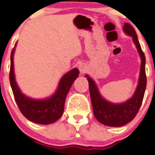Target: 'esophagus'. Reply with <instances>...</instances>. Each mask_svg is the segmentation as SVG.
<instances>
[{
  "mask_svg": "<svg viewBox=\"0 0 155 155\" xmlns=\"http://www.w3.org/2000/svg\"><path fill=\"white\" fill-rule=\"evenodd\" d=\"M86 68L87 67H86V66L84 64V63H81V64L79 66V69L82 73H83L86 72Z\"/></svg>",
  "mask_w": 155,
  "mask_h": 155,
  "instance_id": "obj_1",
  "label": "esophagus"
}]
</instances>
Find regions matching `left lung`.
Here are the masks:
<instances>
[{
    "instance_id": "8db88e82",
    "label": "left lung",
    "mask_w": 155,
    "mask_h": 155,
    "mask_svg": "<svg viewBox=\"0 0 155 155\" xmlns=\"http://www.w3.org/2000/svg\"><path fill=\"white\" fill-rule=\"evenodd\" d=\"M123 30L127 35L132 37L133 42L136 46L141 60L138 84L132 97L123 103L114 104L108 102L102 97L95 82L88 75L86 76L89 82V92L94 115L100 123L111 127L122 126L133 120L142 103L147 85L145 56L141 50L136 32L132 26L128 23L125 24Z\"/></svg>"
}]
</instances>
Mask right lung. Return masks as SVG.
I'll use <instances>...</instances> for the list:
<instances>
[{"label":"right lung","instance_id":"1","mask_svg":"<svg viewBox=\"0 0 155 155\" xmlns=\"http://www.w3.org/2000/svg\"><path fill=\"white\" fill-rule=\"evenodd\" d=\"M11 55L10 82L14 99L21 113L30 121L41 125H49L57 121L64 111L66 97L75 79L79 76V69L75 68L60 79L57 90L51 97L46 99H33L22 93L15 81L14 73V52Z\"/></svg>","mask_w":155,"mask_h":155}]
</instances>
